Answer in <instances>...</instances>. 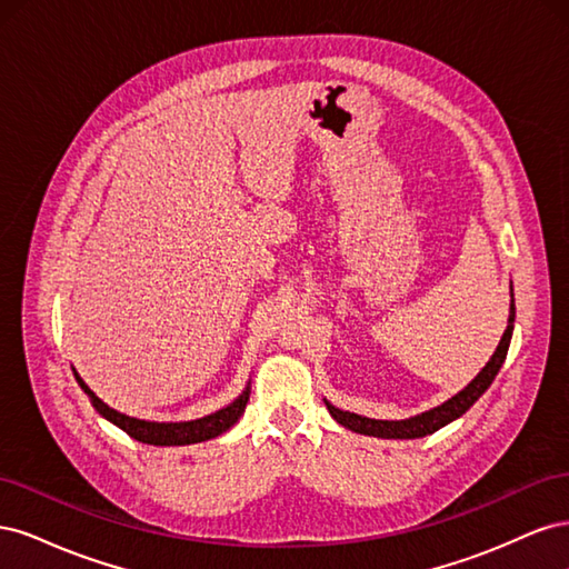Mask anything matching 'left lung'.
Returning a JSON list of instances; mask_svg holds the SVG:
<instances>
[{
	"instance_id": "obj_1",
	"label": "left lung",
	"mask_w": 569,
	"mask_h": 569,
	"mask_svg": "<svg viewBox=\"0 0 569 569\" xmlns=\"http://www.w3.org/2000/svg\"><path fill=\"white\" fill-rule=\"evenodd\" d=\"M512 327H515V299H512V284H510L508 327H506L501 341H498L493 356L489 358V363L477 372V377L468 387L460 389L456 396H451L449 401H443L437 408H429V410L420 412V416H412L406 420H375V418L358 416V412H351V410H341L327 399H325V406L341 427L351 429V432H356V435L377 437V439H420L427 435H435L437 429L458 420L465 410H470V406L479 399V396L491 387L493 377L498 375V370H501L503 360H506L510 339H512Z\"/></svg>"
}]
</instances>
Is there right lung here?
I'll use <instances>...</instances> for the list:
<instances>
[{
	"label": "right lung",
	"mask_w": 569,
	"mask_h": 569,
	"mask_svg": "<svg viewBox=\"0 0 569 569\" xmlns=\"http://www.w3.org/2000/svg\"><path fill=\"white\" fill-rule=\"evenodd\" d=\"M73 375H76L80 389L88 393V399L92 401L94 410L101 418H107L118 429H123V432L130 435L132 439L149 443V446H189V443H201V441L220 437L222 432H228V429L239 418H242V412L249 401V393H251V382H247L244 391L239 393L232 403L211 412V416L187 420V422H151V420L130 418V416H126V412H118V410L109 408L88 385L82 382V377L76 370H73Z\"/></svg>",
	"instance_id": "add662e5"
}]
</instances>
